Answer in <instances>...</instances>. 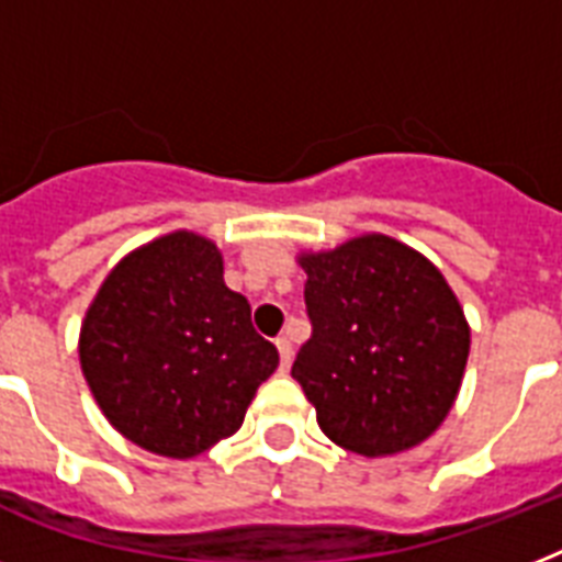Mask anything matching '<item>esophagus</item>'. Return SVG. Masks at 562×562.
<instances>
[{
  "instance_id": "obj_1",
  "label": "esophagus",
  "mask_w": 562,
  "mask_h": 562,
  "mask_svg": "<svg viewBox=\"0 0 562 562\" xmlns=\"http://www.w3.org/2000/svg\"><path fill=\"white\" fill-rule=\"evenodd\" d=\"M277 350H280L282 368H289L291 359H294V344H291L289 335H280V338H277Z\"/></svg>"
}]
</instances>
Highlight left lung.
I'll return each instance as SVG.
<instances>
[{
    "instance_id": "1",
    "label": "left lung",
    "mask_w": 562,
    "mask_h": 562,
    "mask_svg": "<svg viewBox=\"0 0 562 562\" xmlns=\"http://www.w3.org/2000/svg\"><path fill=\"white\" fill-rule=\"evenodd\" d=\"M300 265L312 338L291 375L324 435L364 458L435 435L470 356V326L443 273L382 233L300 254Z\"/></svg>"
}]
</instances>
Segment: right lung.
Masks as SVG:
<instances>
[{
  "mask_svg": "<svg viewBox=\"0 0 562 562\" xmlns=\"http://www.w3.org/2000/svg\"><path fill=\"white\" fill-rule=\"evenodd\" d=\"M78 356L110 426L180 461L236 435L280 364L250 303L224 285L218 247L189 229L136 247L108 273Z\"/></svg>",
  "mask_w": 562,
  "mask_h": 562,
  "instance_id": "obj_1",
  "label": "right lung"
}]
</instances>
